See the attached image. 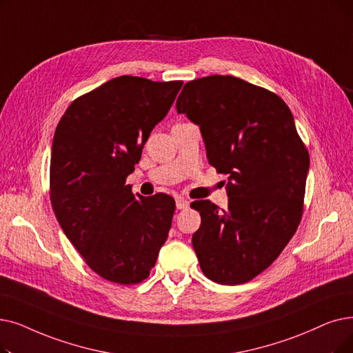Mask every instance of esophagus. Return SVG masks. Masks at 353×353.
Returning a JSON list of instances; mask_svg holds the SVG:
<instances>
[{
	"label": "esophagus",
	"mask_w": 353,
	"mask_h": 353,
	"mask_svg": "<svg viewBox=\"0 0 353 353\" xmlns=\"http://www.w3.org/2000/svg\"><path fill=\"white\" fill-rule=\"evenodd\" d=\"M176 208L177 209H188L189 208V201L188 199H185V197H177L176 199Z\"/></svg>",
	"instance_id": "esophagus-1"
}]
</instances>
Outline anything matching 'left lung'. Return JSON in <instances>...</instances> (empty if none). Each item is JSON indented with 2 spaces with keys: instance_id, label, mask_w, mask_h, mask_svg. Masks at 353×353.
Instances as JSON below:
<instances>
[{
  "instance_id": "obj_1",
  "label": "left lung",
  "mask_w": 353,
  "mask_h": 353,
  "mask_svg": "<svg viewBox=\"0 0 353 353\" xmlns=\"http://www.w3.org/2000/svg\"><path fill=\"white\" fill-rule=\"evenodd\" d=\"M201 127L209 164L228 174V209L209 201L192 243L206 277L235 285L267 270L303 216L309 151L287 103L234 76L212 74L183 86L176 102Z\"/></svg>"
}]
</instances>
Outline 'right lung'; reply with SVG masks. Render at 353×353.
I'll use <instances>...</instances> for the list:
<instances>
[{"label": "right lung", "instance_id": "obj_1", "mask_svg": "<svg viewBox=\"0 0 353 353\" xmlns=\"http://www.w3.org/2000/svg\"><path fill=\"white\" fill-rule=\"evenodd\" d=\"M181 85L119 76L76 98L56 127L52 208L88 267L111 283L144 281L170 231L174 199H137L127 177Z\"/></svg>", "mask_w": 353, "mask_h": 353}]
</instances>
